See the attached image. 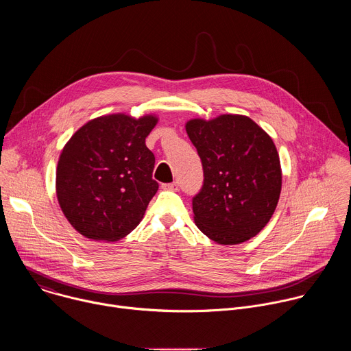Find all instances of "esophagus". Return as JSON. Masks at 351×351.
<instances>
[{
    "label": "esophagus",
    "mask_w": 351,
    "mask_h": 351,
    "mask_svg": "<svg viewBox=\"0 0 351 351\" xmlns=\"http://www.w3.org/2000/svg\"><path fill=\"white\" fill-rule=\"evenodd\" d=\"M178 183L176 182H172V183H164L161 187L164 189V190H178Z\"/></svg>",
    "instance_id": "1"
}]
</instances>
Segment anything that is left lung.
Instances as JSON below:
<instances>
[{"label": "left lung", "mask_w": 351, "mask_h": 351, "mask_svg": "<svg viewBox=\"0 0 351 351\" xmlns=\"http://www.w3.org/2000/svg\"><path fill=\"white\" fill-rule=\"evenodd\" d=\"M186 132L202 158L204 183L193 197L197 228L218 244H239L269 222L282 189L269 134L244 115L190 119Z\"/></svg>", "instance_id": "8db88e82"}]
</instances>
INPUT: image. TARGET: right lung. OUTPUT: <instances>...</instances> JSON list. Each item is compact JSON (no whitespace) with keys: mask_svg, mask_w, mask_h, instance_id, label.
I'll return each mask as SVG.
<instances>
[{"mask_svg":"<svg viewBox=\"0 0 351 351\" xmlns=\"http://www.w3.org/2000/svg\"><path fill=\"white\" fill-rule=\"evenodd\" d=\"M156 115L98 117L65 144L57 167V197L69 223L84 237L117 241L143 219L158 190L154 154L145 137Z\"/></svg>","mask_w":351,"mask_h":351,"instance_id":"add662e5","label":"right lung"}]
</instances>
